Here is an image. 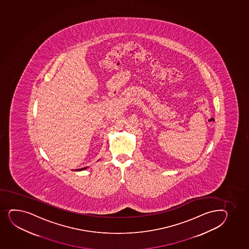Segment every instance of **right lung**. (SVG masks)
I'll return each instance as SVG.
<instances>
[{
	"label": "right lung",
	"mask_w": 249,
	"mask_h": 249,
	"mask_svg": "<svg viewBox=\"0 0 249 249\" xmlns=\"http://www.w3.org/2000/svg\"><path fill=\"white\" fill-rule=\"evenodd\" d=\"M87 169V167H85V168H83V169H76V171H80V170H84V169Z\"/></svg>",
	"instance_id": "right-lung-1"
}]
</instances>
